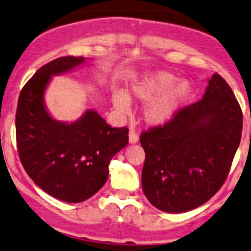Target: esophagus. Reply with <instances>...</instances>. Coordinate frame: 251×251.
I'll list each match as a JSON object with an SVG mask.
<instances>
[{
  "label": "esophagus",
  "mask_w": 251,
  "mask_h": 251,
  "mask_svg": "<svg viewBox=\"0 0 251 251\" xmlns=\"http://www.w3.org/2000/svg\"><path fill=\"white\" fill-rule=\"evenodd\" d=\"M128 140H130L131 144H136V143H138L139 137H138V134H137L136 131L130 130V133H128Z\"/></svg>",
  "instance_id": "obj_1"
}]
</instances>
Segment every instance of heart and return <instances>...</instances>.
<instances>
[{
	"instance_id": "heart-1",
	"label": "heart",
	"mask_w": 251,
	"mask_h": 251,
	"mask_svg": "<svg viewBox=\"0 0 251 251\" xmlns=\"http://www.w3.org/2000/svg\"><path fill=\"white\" fill-rule=\"evenodd\" d=\"M176 82V77L166 71L148 74L134 82L128 96L134 100L150 103L145 107L144 118L148 123L158 125L168 121L188 98L191 87L186 81ZM113 103L120 112L128 108V100L123 93L113 95Z\"/></svg>"
}]
</instances>
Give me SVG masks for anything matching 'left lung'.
Wrapping results in <instances>:
<instances>
[{"instance_id": "1", "label": "left lung", "mask_w": 251, "mask_h": 251, "mask_svg": "<svg viewBox=\"0 0 251 251\" xmlns=\"http://www.w3.org/2000/svg\"><path fill=\"white\" fill-rule=\"evenodd\" d=\"M243 113L230 85L213 74L198 102L140 134L143 192L158 210L181 213L222 188L241 142Z\"/></svg>"}]
</instances>
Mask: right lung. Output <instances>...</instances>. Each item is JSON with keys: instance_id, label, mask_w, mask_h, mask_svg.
I'll list each match as a JSON object with an SVG mask.
<instances>
[{"instance_id": "1", "label": "right lung", "mask_w": 251, "mask_h": 251, "mask_svg": "<svg viewBox=\"0 0 251 251\" xmlns=\"http://www.w3.org/2000/svg\"><path fill=\"white\" fill-rule=\"evenodd\" d=\"M84 62L59 57L43 65L19 95L15 115L16 147L33 182L65 202H82L100 191L113 156L128 143L127 127H112L95 111L73 124L52 119L44 106V90L52 75Z\"/></svg>"}]
</instances>
